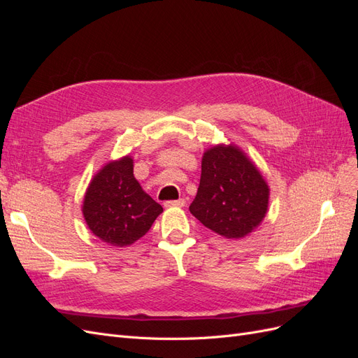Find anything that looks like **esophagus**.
<instances>
[{
  "label": "esophagus",
  "mask_w": 358,
  "mask_h": 358,
  "mask_svg": "<svg viewBox=\"0 0 358 358\" xmlns=\"http://www.w3.org/2000/svg\"><path fill=\"white\" fill-rule=\"evenodd\" d=\"M166 208H182L185 206V199H179V200H170L164 203Z\"/></svg>",
  "instance_id": "34e87169"
}]
</instances>
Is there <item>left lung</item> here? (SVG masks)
Segmentation results:
<instances>
[{"label": "left lung", "instance_id": "left-lung-1", "mask_svg": "<svg viewBox=\"0 0 358 358\" xmlns=\"http://www.w3.org/2000/svg\"><path fill=\"white\" fill-rule=\"evenodd\" d=\"M267 203V183L239 149L215 146L203 155L200 185L189 212L204 227L239 239L263 221Z\"/></svg>", "mask_w": 358, "mask_h": 358}]
</instances>
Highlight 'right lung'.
Here are the masks:
<instances>
[{
  "label": "right lung",
  "instance_id": "add662e5",
  "mask_svg": "<svg viewBox=\"0 0 358 358\" xmlns=\"http://www.w3.org/2000/svg\"><path fill=\"white\" fill-rule=\"evenodd\" d=\"M161 212V204L136 180L129 157L104 166L83 201V216L91 231L113 246L131 245L143 237Z\"/></svg>",
  "mask_w": 358,
  "mask_h": 358
}]
</instances>
